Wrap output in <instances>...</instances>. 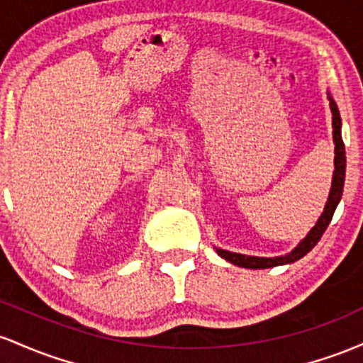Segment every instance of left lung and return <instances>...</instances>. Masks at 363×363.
<instances>
[{
	"label": "left lung",
	"instance_id": "left-lung-1",
	"mask_svg": "<svg viewBox=\"0 0 363 363\" xmlns=\"http://www.w3.org/2000/svg\"><path fill=\"white\" fill-rule=\"evenodd\" d=\"M329 106H331L333 113V140H335V173H333V183H331V192H329L328 202H325L324 213L320 214V218L317 219L315 226L308 231V235L305 236L302 242L298 243L290 254L281 255V257H254V255H243V254H235V252L223 250V248H216L218 255H221L223 259L228 262L235 264V266L247 267V269H267V267H276L283 266V264H291L295 260L302 259L303 255H307L313 247L317 245V242L320 240V236L325 231V228L331 223L333 214H335L337 203L341 201V195H343V186H345V168H346V156H345V144L343 138H341V116L340 109L335 103V99L331 97V94H328Z\"/></svg>",
	"mask_w": 363,
	"mask_h": 363
}]
</instances>
